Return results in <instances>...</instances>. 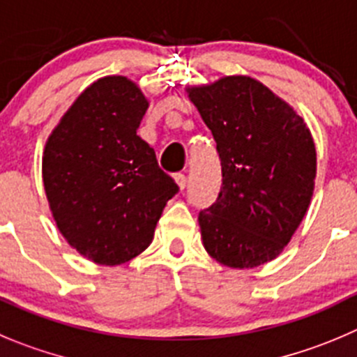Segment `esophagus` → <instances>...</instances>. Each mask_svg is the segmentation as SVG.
I'll use <instances>...</instances> for the list:
<instances>
[{
  "mask_svg": "<svg viewBox=\"0 0 357 357\" xmlns=\"http://www.w3.org/2000/svg\"><path fill=\"white\" fill-rule=\"evenodd\" d=\"M175 182H176V185H178V189H181V191H184L185 185H188V178H185L184 173H176Z\"/></svg>",
  "mask_w": 357,
  "mask_h": 357,
  "instance_id": "esophagus-1",
  "label": "esophagus"
}]
</instances>
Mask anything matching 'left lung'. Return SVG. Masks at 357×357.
<instances>
[{"label": "left lung", "instance_id": "1", "mask_svg": "<svg viewBox=\"0 0 357 357\" xmlns=\"http://www.w3.org/2000/svg\"><path fill=\"white\" fill-rule=\"evenodd\" d=\"M212 131L222 168L215 203L199 212L203 247L236 270L275 259L314 195L317 154L289 103L247 75L185 87Z\"/></svg>", "mask_w": 357, "mask_h": 357}]
</instances>
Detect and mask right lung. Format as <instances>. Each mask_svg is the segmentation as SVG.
<instances>
[{"instance_id":"1","label":"right lung","mask_w":357,"mask_h":357,"mask_svg":"<svg viewBox=\"0 0 357 357\" xmlns=\"http://www.w3.org/2000/svg\"><path fill=\"white\" fill-rule=\"evenodd\" d=\"M149 100L122 75L98 79L47 138L42 176L57 229L80 256L115 266L151 245L178 185L137 135Z\"/></svg>"}]
</instances>
